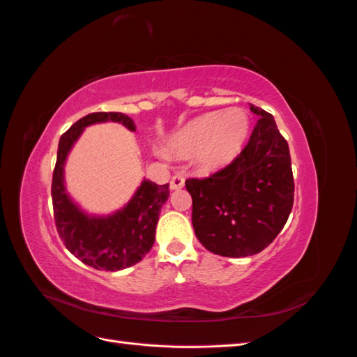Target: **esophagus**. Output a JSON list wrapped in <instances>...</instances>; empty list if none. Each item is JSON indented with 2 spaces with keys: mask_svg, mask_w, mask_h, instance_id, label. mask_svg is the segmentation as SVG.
Listing matches in <instances>:
<instances>
[{
  "mask_svg": "<svg viewBox=\"0 0 357 357\" xmlns=\"http://www.w3.org/2000/svg\"><path fill=\"white\" fill-rule=\"evenodd\" d=\"M183 186H185V177L180 176V174H176V176L171 177V180H169V188H171L172 190L181 189Z\"/></svg>",
  "mask_w": 357,
  "mask_h": 357,
  "instance_id": "esophagus-1",
  "label": "esophagus"
}]
</instances>
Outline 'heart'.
Returning a JSON list of instances; mask_svg holds the SVG:
<instances>
[{
  "instance_id": "obj_1",
  "label": "heart",
  "mask_w": 357,
  "mask_h": 357,
  "mask_svg": "<svg viewBox=\"0 0 357 357\" xmlns=\"http://www.w3.org/2000/svg\"><path fill=\"white\" fill-rule=\"evenodd\" d=\"M250 119L243 109L213 112L190 121L171 137L169 147L180 155H197L204 168L231 162L244 143Z\"/></svg>"
}]
</instances>
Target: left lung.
<instances>
[{"label": "left lung", "mask_w": 357, "mask_h": 357, "mask_svg": "<svg viewBox=\"0 0 357 357\" xmlns=\"http://www.w3.org/2000/svg\"><path fill=\"white\" fill-rule=\"evenodd\" d=\"M259 117L245 147L229 165L205 178H188L192 225L214 255L245 257L262 252L283 229L294 205L289 146L273 114Z\"/></svg>", "instance_id": "obj_1"}]
</instances>
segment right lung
I'll return each mask as SVG.
<instances>
[{"label": "right lung", "instance_id": "1", "mask_svg": "<svg viewBox=\"0 0 357 357\" xmlns=\"http://www.w3.org/2000/svg\"><path fill=\"white\" fill-rule=\"evenodd\" d=\"M119 122L135 131L131 117L123 113H91L63 132L52 177L53 218L56 231L68 250L86 265L105 271H119L139 262L155 243L162 205L169 195V185L143 180L125 208L107 218H89L73 204L63 188V162L84 126L100 122Z\"/></svg>", "mask_w": 357, "mask_h": 357}]
</instances>
